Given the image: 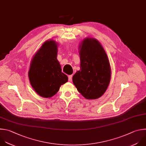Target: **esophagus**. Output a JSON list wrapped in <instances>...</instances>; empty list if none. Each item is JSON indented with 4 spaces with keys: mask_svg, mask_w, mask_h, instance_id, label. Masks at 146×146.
<instances>
[{
    "mask_svg": "<svg viewBox=\"0 0 146 146\" xmlns=\"http://www.w3.org/2000/svg\"><path fill=\"white\" fill-rule=\"evenodd\" d=\"M72 77H73V76H72V75H69V76H68V80H69V81H72Z\"/></svg>",
    "mask_w": 146,
    "mask_h": 146,
    "instance_id": "1",
    "label": "esophagus"
}]
</instances>
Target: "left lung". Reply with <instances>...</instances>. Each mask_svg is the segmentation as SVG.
I'll return each instance as SVG.
<instances>
[{
  "mask_svg": "<svg viewBox=\"0 0 146 146\" xmlns=\"http://www.w3.org/2000/svg\"><path fill=\"white\" fill-rule=\"evenodd\" d=\"M80 70L73 76V84L86 99H97L107 90L111 68L105 50L96 39L86 38L78 46Z\"/></svg>",
  "mask_w": 146,
  "mask_h": 146,
  "instance_id": "left-lung-1",
  "label": "left lung"
}]
</instances>
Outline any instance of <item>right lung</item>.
<instances>
[{
  "label": "right lung",
  "instance_id": "right-lung-1",
  "mask_svg": "<svg viewBox=\"0 0 146 146\" xmlns=\"http://www.w3.org/2000/svg\"><path fill=\"white\" fill-rule=\"evenodd\" d=\"M58 43L54 40L45 41L34 54L30 63L29 78L35 92L44 98H50L68 81L61 72L57 60Z\"/></svg>",
  "mask_w": 146,
  "mask_h": 146
}]
</instances>
